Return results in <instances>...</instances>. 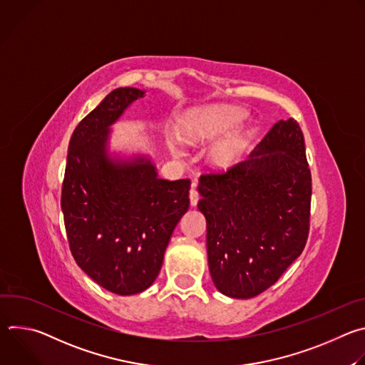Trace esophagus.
I'll list each match as a JSON object with an SVG mask.
<instances>
[{
	"label": "esophagus",
	"instance_id": "34e87169",
	"mask_svg": "<svg viewBox=\"0 0 365 365\" xmlns=\"http://www.w3.org/2000/svg\"><path fill=\"white\" fill-rule=\"evenodd\" d=\"M189 197H190V205L192 206H196L197 202H199V192L196 190V183H192V189L189 192Z\"/></svg>",
	"mask_w": 365,
	"mask_h": 365
}]
</instances>
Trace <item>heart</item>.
<instances>
[{"mask_svg":"<svg viewBox=\"0 0 365 365\" xmlns=\"http://www.w3.org/2000/svg\"><path fill=\"white\" fill-rule=\"evenodd\" d=\"M238 118H240L238 114L227 108H220V107L205 108L190 114L186 120H183L179 128V134L182 140H185L186 143H192L197 138L214 137L231 128L238 121ZM173 150L178 153L176 145H173ZM230 154H231L230 144H221L215 153L217 159L220 162L227 160L230 158Z\"/></svg>","mask_w":365,"mask_h":365,"instance_id":"obj_1","label":"heart"}]
</instances>
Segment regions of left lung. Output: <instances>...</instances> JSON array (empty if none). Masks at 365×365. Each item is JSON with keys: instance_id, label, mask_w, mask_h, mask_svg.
I'll return each mask as SVG.
<instances>
[{"instance_id": "left-lung-1", "label": "left lung", "mask_w": 365, "mask_h": 365, "mask_svg": "<svg viewBox=\"0 0 365 365\" xmlns=\"http://www.w3.org/2000/svg\"><path fill=\"white\" fill-rule=\"evenodd\" d=\"M197 189L215 287L235 299L263 293L309 235L312 176L297 121L276 123L248 160L200 176Z\"/></svg>"}]
</instances>
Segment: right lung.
<instances>
[{"instance_id":"1","label":"right lung","mask_w":365,"mask_h":365,"mask_svg":"<svg viewBox=\"0 0 365 365\" xmlns=\"http://www.w3.org/2000/svg\"><path fill=\"white\" fill-rule=\"evenodd\" d=\"M143 95L137 88H117L78 124L61 197L76 264L95 283L121 296L153 284L173 230L189 210V179H160L144 158H108L110 125Z\"/></svg>"}]
</instances>
